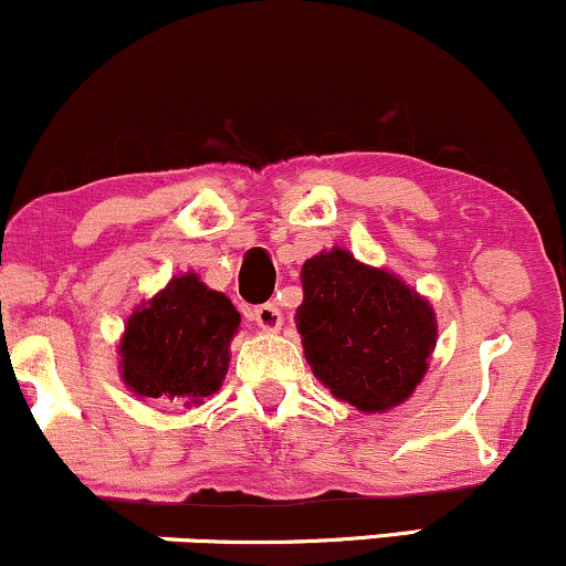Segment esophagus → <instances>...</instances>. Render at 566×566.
<instances>
[{"instance_id": "obj_1", "label": "esophagus", "mask_w": 566, "mask_h": 566, "mask_svg": "<svg viewBox=\"0 0 566 566\" xmlns=\"http://www.w3.org/2000/svg\"><path fill=\"white\" fill-rule=\"evenodd\" d=\"M252 319H255L258 327L265 329V333H276V329L282 327V311H279L276 303H263L258 305Z\"/></svg>"}]
</instances>
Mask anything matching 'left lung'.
<instances>
[{
  "instance_id": "left-lung-1",
  "label": "left lung",
  "mask_w": 566,
  "mask_h": 566,
  "mask_svg": "<svg viewBox=\"0 0 566 566\" xmlns=\"http://www.w3.org/2000/svg\"><path fill=\"white\" fill-rule=\"evenodd\" d=\"M301 282L295 324L316 380L367 415L405 405L437 348V314L428 297L343 247L308 258Z\"/></svg>"
}]
</instances>
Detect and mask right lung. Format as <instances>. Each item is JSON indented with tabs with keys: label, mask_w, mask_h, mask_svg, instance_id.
Segmentation results:
<instances>
[{
	"label": "right lung",
	"mask_w": 566,
	"mask_h": 566,
	"mask_svg": "<svg viewBox=\"0 0 566 566\" xmlns=\"http://www.w3.org/2000/svg\"><path fill=\"white\" fill-rule=\"evenodd\" d=\"M239 322L229 297L199 274L172 276L127 316L116 348L119 378L135 399L199 407L223 386Z\"/></svg>",
	"instance_id": "1"
}]
</instances>
